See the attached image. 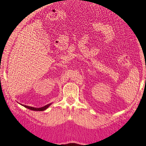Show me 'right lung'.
<instances>
[{
  "label": "right lung",
  "instance_id": "add662e5",
  "mask_svg": "<svg viewBox=\"0 0 146 146\" xmlns=\"http://www.w3.org/2000/svg\"><path fill=\"white\" fill-rule=\"evenodd\" d=\"M52 103H50L48 104L47 105L41 107V108H34V107H31V106H26V105H23V104H21L23 106H24L25 108H27V109H29L30 110L32 111H45V110H47V108L50 106L52 104Z\"/></svg>",
  "mask_w": 146,
  "mask_h": 146
}]
</instances>
